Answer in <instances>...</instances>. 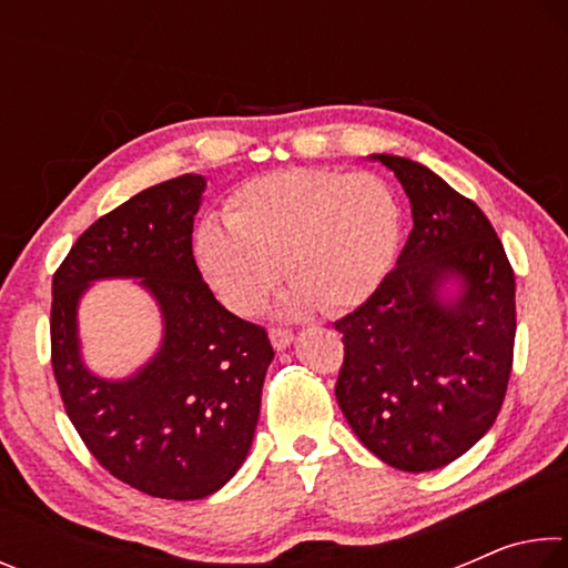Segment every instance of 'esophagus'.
I'll use <instances>...</instances> for the list:
<instances>
[{"label":"esophagus","mask_w":568,"mask_h":568,"mask_svg":"<svg viewBox=\"0 0 568 568\" xmlns=\"http://www.w3.org/2000/svg\"><path fill=\"white\" fill-rule=\"evenodd\" d=\"M271 343L275 351H285L293 343V331L287 328H271Z\"/></svg>","instance_id":"34e87169"}]
</instances>
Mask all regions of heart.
I'll use <instances>...</instances> for the list:
<instances>
[{
  "label": "heart",
  "mask_w": 568,
  "mask_h": 568,
  "mask_svg": "<svg viewBox=\"0 0 568 568\" xmlns=\"http://www.w3.org/2000/svg\"><path fill=\"white\" fill-rule=\"evenodd\" d=\"M225 223L197 227L195 257L237 315L261 311L281 265L293 283L287 311H348L383 283L400 240L398 200L373 172H271L233 192Z\"/></svg>",
  "instance_id": "b5f03b06"
}]
</instances>
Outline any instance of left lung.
Returning a JSON list of instances; mask_svg holds the SVG:
<instances>
[{
	"instance_id": "1",
	"label": "left lung",
	"mask_w": 568,
	"mask_h": 568,
	"mask_svg": "<svg viewBox=\"0 0 568 568\" xmlns=\"http://www.w3.org/2000/svg\"><path fill=\"white\" fill-rule=\"evenodd\" d=\"M396 172L413 230L396 267L333 328L335 398L363 446L408 474L450 464L494 426L516 338L514 267L480 207L408 158ZM459 283L454 298L448 284Z\"/></svg>"
}]
</instances>
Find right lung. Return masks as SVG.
<instances>
[{
  "instance_id": "obj_1",
  "label": "right lung",
  "mask_w": 568,
  "mask_h": 568,
  "mask_svg": "<svg viewBox=\"0 0 568 568\" xmlns=\"http://www.w3.org/2000/svg\"><path fill=\"white\" fill-rule=\"evenodd\" d=\"M205 180L180 175L138 192L77 237L52 277V371L98 464L138 491L195 501L225 486L253 444L273 345L263 325L215 301L192 257ZM100 276H142L166 318L163 348L138 377L83 368L75 303Z\"/></svg>"
}]
</instances>
